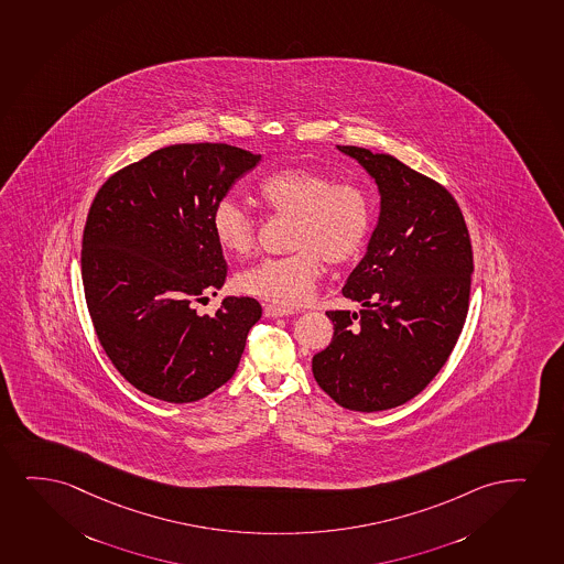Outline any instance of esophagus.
<instances>
[{
	"label": "esophagus",
	"mask_w": 564,
	"mask_h": 564,
	"mask_svg": "<svg viewBox=\"0 0 564 564\" xmlns=\"http://www.w3.org/2000/svg\"><path fill=\"white\" fill-rule=\"evenodd\" d=\"M291 314H294L291 307L273 306V304H268V306H263V315H265V317H283V315Z\"/></svg>",
	"instance_id": "esophagus-1"
}]
</instances>
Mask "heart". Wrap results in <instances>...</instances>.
Returning <instances> with one entry per match:
<instances>
[{
    "instance_id": "obj_1",
    "label": "heart",
    "mask_w": 564,
    "mask_h": 564,
    "mask_svg": "<svg viewBox=\"0 0 564 564\" xmlns=\"http://www.w3.org/2000/svg\"><path fill=\"white\" fill-rule=\"evenodd\" d=\"M258 200L271 214L293 216L286 257L265 258L237 275L241 293L283 306L307 301L322 278L323 260L343 265L366 247L373 224L371 198L356 183L337 182L319 170L283 169L263 177ZM213 234L221 249L245 257L257 242V220L235 198L213 210Z\"/></svg>"
}]
</instances>
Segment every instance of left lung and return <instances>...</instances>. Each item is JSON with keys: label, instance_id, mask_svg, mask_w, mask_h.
<instances>
[{"label": "left lung", "instance_id": "8db88e82", "mask_svg": "<svg viewBox=\"0 0 564 564\" xmlns=\"http://www.w3.org/2000/svg\"><path fill=\"white\" fill-rule=\"evenodd\" d=\"M373 177L381 214L343 294L361 310L327 312L335 333L315 381L346 410H392L444 367L467 319L473 247L452 193L390 154L337 145Z\"/></svg>", "mask_w": 564, "mask_h": 564}]
</instances>
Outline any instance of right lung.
I'll list each match as a JSON object with an SVG mask.
<instances>
[{"instance_id":"add662e5","label":"right lung","mask_w":564,"mask_h":564,"mask_svg":"<svg viewBox=\"0 0 564 564\" xmlns=\"http://www.w3.org/2000/svg\"><path fill=\"white\" fill-rule=\"evenodd\" d=\"M260 154L226 143L162 147L102 183L82 239V281L102 350L126 381L170 403L197 402L239 366L262 306L227 296L213 210Z\"/></svg>"}]
</instances>
